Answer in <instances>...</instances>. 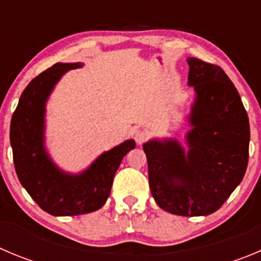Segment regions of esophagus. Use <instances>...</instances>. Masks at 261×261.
Returning a JSON list of instances; mask_svg holds the SVG:
<instances>
[{"instance_id": "1", "label": "esophagus", "mask_w": 261, "mask_h": 261, "mask_svg": "<svg viewBox=\"0 0 261 261\" xmlns=\"http://www.w3.org/2000/svg\"><path fill=\"white\" fill-rule=\"evenodd\" d=\"M148 138H149V133L147 130H136L134 134V139L138 144H143L144 142H147Z\"/></svg>"}]
</instances>
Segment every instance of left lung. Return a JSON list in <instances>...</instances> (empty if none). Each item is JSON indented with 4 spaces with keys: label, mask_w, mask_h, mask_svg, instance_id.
<instances>
[{
    "label": "left lung",
    "mask_w": 261,
    "mask_h": 261,
    "mask_svg": "<svg viewBox=\"0 0 261 261\" xmlns=\"http://www.w3.org/2000/svg\"><path fill=\"white\" fill-rule=\"evenodd\" d=\"M188 84L196 90L187 135L188 152L174 139L143 145L149 188L162 210L180 216L210 215L245 176L250 123L241 96L219 65L189 58Z\"/></svg>",
    "instance_id": "left-lung-1"
}]
</instances>
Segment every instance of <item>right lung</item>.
<instances>
[{"label": "right lung", "instance_id": "add662e5", "mask_svg": "<svg viewBox=\"0 0 261 261\" xmlns=\"http://www.w3.org/2000/svg\"><path fill=\"white\" fill-rule=\"evenodd\" d=\"M80 67L81 63H57L35 77L24 89L10 123V143L19 181L43 211L55 216L99 210L111 194L121 161L135 148V142L127 140L103 153L80 175L64 174L51 162L43 148L45 103L60 77Z\"/></svg>", "mask_w": 261, "mask_h": 261}]
</instances>
